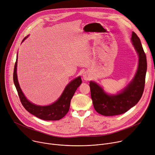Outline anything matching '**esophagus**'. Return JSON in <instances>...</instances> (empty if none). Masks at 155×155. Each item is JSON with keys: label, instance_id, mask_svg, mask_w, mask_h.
I'll return each instance as SVG.
<instances>
[{"label": "esophagus", "instance_id": "obj_1", "mask_svg": "<svg viewBox=\"0 0 155 155\" xmlns=\"http://www.w3.org/2000/svg\"><path fill=\"white\" fill-rule=\"evenodd\" d=\"M83 78L84 80L87 81V80H90L91 76H90V74H88V72H85V73H83Z\"/></svg>", "mask_w": 155, "mask_h": 155}]
</instances>
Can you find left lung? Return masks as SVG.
<instances>
[{
    "label": "left lung",
    "instance_id": "1",
    "mask_svg": "<svg viewBox=\"0 0 155 155\" xmlns=\"http://www.w3.org/2000/svg\"><path fill=\"white\" fill-rule=\"evenodd\" d=\"M131 41L139 59L136 74L129 85L120 93L109 95L96 82H90L94 108L101 115L112 116L125 113L137 104L143 94L147 68V57L141 41L134 32H132Z\"/></svg>",
    "mask_w": 155,
    "mask_h": 155
}]
</instances>
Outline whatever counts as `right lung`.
<instances>
[{
    "instance_id": "obj_1",
    "label": "right lung",
    "mask_w": 155,
    "mask_h": 155,
    "mask_svg": "<svg viewBox=\"0 0 155 155\" xmlns=\"http://www.w3.org/2000/svg\"><path fill=\"white\" fill-rule=\"evenodd\" d=\"M28 36H26L22 41ZM17 59L13 70V82L18 92L20 101L26 110L36 117L45 120H58L64 117L69 110L70 101L77 88L81 84V79L78 77L70 81L66 86L62 94L55 103L49 106H38L31 103L23 93L18 81L17 74Z\"/></svg>"
}]
</instances>
